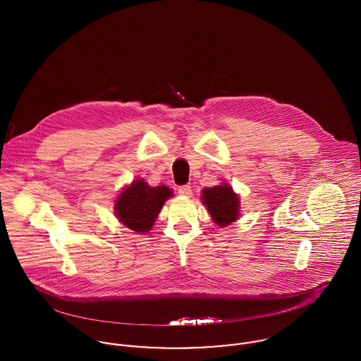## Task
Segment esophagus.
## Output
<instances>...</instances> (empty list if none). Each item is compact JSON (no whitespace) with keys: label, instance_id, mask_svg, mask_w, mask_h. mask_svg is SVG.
<instances>
[{"label":"esophagus","instance_id":"1","mask_svg":"<svg viewBox=\"0 0 361 361\" xmlns=\"http://www.w3.org/2000/svg\"><path fill=\"white\" fill-rule=\"evenodd\" d=\"M178 193L180 195V196H183V197H190L192 196V188L190 186H180L179 188V190H178Z\"/></svg>","mask_w":361,"mask_h":361}]
</instances>
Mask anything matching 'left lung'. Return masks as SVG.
Returning <instances> with one entry per match:
<instances>
[{"label": "left lung", "mask_w": 361, "mask_h": 361, "mask_svg": "<svg viewBox=\"0 0 361 361\" xmlns=\"http://www.w3.org/2000/svg\"><path fill=\"white\" fill-rule=\"evenodd\" d=\"M200 199L214 224L219 228H225L240 218V197L226 182L204 188Z\"/></svg>", "instance_id": "1"}]
</instances>
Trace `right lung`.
<instances>
[{"label":"right lung","mask_w":361,"mask_h":361,"mask_svg":"<svg viewBox=\"0 0 361 361\" xmlns=\"http://www.w3.org/2000/svg\"><path fill=\"white\" fill-rule=\"evenodd\" d=\"M169 197H173V193L168 186H150L143 178L135 179L122 188L116 196L114 202L115 216L136 233H147Z\"/></svg>","instance_id":"right-lung-1"}]
</instances>
